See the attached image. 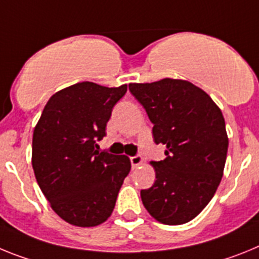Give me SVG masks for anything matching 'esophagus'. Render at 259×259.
Segmentation results:
<instances>
[{
    "instance_id": "34e87169",
    "label": "esophagus",
    "mask_w": 259,
    "mask_h": 259,
    "mask_svg": "<svg viewBox=\"0 0 259 259\" xmlns=\"http://www.w3.org/2000/svg\"><path fill=\"white\" fill-rule=\"evenodd\" d=\"M130 161H132V167L137 168L138 165H141V164H142L143 157L139 156V155H137V156H132L130 157Z\"/></svg>"
}]
</instances>
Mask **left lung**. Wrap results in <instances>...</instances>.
<instances>
[{"instance_id": "obj_1", "label": "left lung", "mask_w": 259, "mask_h": 259, "mask_svg": "<svg viewBox=\"0 0 259 259\" xmlns=\"http://www.w3.org/2000/svg\"><path fill=\"white\" fill-rule=\"evenodd\" d=\"M154 123L165 159L151 161L154 185L141 190L143 206L159 223L179 226L201 212L223 177L228 136L220 108L202 89L184 79L130 83Z\"/></svg>"}]
</instances>
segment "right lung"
I'll use <instances>...</instances> for the list:
<instances>
[{"instance_id": "obj_1", "label": "right lung", "mask_w": 259, "mask_h": 259, "mask_svg": "<svg viewBox=\"0 0 259 259\" xmlns=\"http://www.w3.org/2000/svg\"><path fill=\"white\" fill-rule=\"evenodd\" d=\"M127 84L75 83L52 95L33 129L32 168L52 210L75 227H96L113 212L132 164L99 151L112 108Z\"/></svg>"}]
</instances>
